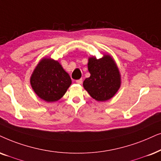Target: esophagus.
<instances>
[{
    "instance_id": "1",
    "label": "esophagus",
    "mask_w": 161,
    "mask_h": 161,
    "mask_svg": "<svg viewBox=\"0 0 161 161\" xmlns=\"http://www.w3.org/2000/svg\"><path fill=\"white\" fill-rule=\"evenodd\" d=\"M82 82H83L82 79H79V80H76V83H78V84H81V83H82Z\"/></svg>"
}]
</instances>
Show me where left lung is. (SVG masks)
Masks as SVG:
<instances>
[{
    "mask_svg": "<svg viewBox=\"0 0 161 161\" xmlns=\"http://www.w3.org/2000/svg\"><path fill=\"white\" fill-rule=\"evenodd\" d=\"M90 77L83 81V88L92 98L97 101H106L113 97L121 85V75L109 54L97 59L95 56L88 59Z\"/></svg>",
    "mask_w": 161,
    "mask_h": 161,
    "instance_id": "left-lung-1",
    "label": "left lung"
}]
</instances>
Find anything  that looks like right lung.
Segmentation results:
<instances>
[{
	"label": "right lung",
	"mask_w": 161,
	"mask_h": 161,
	"mask_svg": "<svg viewBox=\"0 0 161 161\" xmlns=\"http://www.w3.org/2000/svg\"><path fill=\"white\" fill-rule=\"evenodd\" d=\"M31 86L41 99L56 102L65 95L72 80L58 60L43 58L30 77Z\"/></svg>",
	"instance_id": "obj_1"
}]
</instances>
